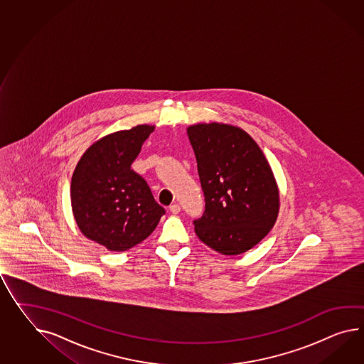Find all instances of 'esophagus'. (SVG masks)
Segmentation results:
<instances>
[{
  "label": "esophagus",
  "instance_id": "obj_1",
  "mask_svg": "<svg viewBox=\"0 0 364 364\" xmlns=\"http://www.w3.org/2000/svg\"><path fill=\"white\" fill-rule=\"evenodd\" d=\"M180 209H181V208H180V205L178 204H173L169 206V212H171L172 214L180 213Z\"/></svg>",
  "mask_w": 364,
  "mask_h": 364
}]
</instances>
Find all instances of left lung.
<instances>
[{
    "instance_id": "obj_1",
    "label": "left lung",
    "mask_w": 364,
    "mask_h": 364,
    "mask_svg": "<svg viewBox=\"0 0 364 364\" xmlns=\"http://www.w3.org/2000/svg\"><path fill=\"white\" fill-rule=\"evenodd\" d=\"M195 151L205 210L197 237L223 255H240L274 228L279 189L257 142L240 127L197 124L186 129Z\"/></svg>"
}]
</instances>
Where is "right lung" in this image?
<instances>
[{"instance_id": "1", "label": "right lung", "mask_w": 364, "mask_h": 364, "mask_svg": "<svg viewBox=\"0 0 364 364\" xmlns=\"http://www.w3.org/2000/svg\"><path fill=\"white\" fill-rule=\"evenodd\" d=\"M154 126L138 124L93 143L79 160L71 181L73 217L81 232L110 251L141 243L166 213L132 163Z\"/></svg>"}]
</instances>
